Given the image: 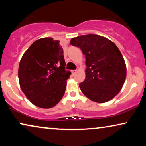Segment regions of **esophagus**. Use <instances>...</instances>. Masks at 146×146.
Returning a JSON list of instances; mask_svg holds the SVG:
<instances>
[{"label": "esophagus", "mask_w": 146, "mask_h": 146, "mask_svg": "<svg viewBox=\"0 0 146 146\" xmlns=\"http://www.w3.org/2000/svg\"><path fill=\"white\" fill-rule=\"evenodd\" d=\"M76 70H71V72H72V75H74L76 73Z\"/></svg>", "instance_id": "1"}]
</instances>
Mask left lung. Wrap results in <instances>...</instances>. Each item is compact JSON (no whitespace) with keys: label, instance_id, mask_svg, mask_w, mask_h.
I'll return each mask as SVG.
<instances>
[{"label":"left lung","instance_id":"1","mask_svg":"<svg viewBox=\"0 0 146 146\" xmlns=\"http://www.w3.org/2000/svg\"><path fill=\"white\" fill-rule=\"evenodd\" d=\"M70 44L80 48L86 57V78L79 84L84 94L98 103L113 98L126 78L124 59L116 45L93 34L73 38Z\"/></svg>","mask_w":146,"mask_h":146}]
</instances>
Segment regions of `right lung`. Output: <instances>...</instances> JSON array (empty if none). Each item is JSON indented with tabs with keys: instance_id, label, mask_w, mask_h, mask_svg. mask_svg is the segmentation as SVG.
I'll return each mask as SVG.
<instances>
[{
	"instance_id": "right-lung-1",
	"label": "right lung",
	"mask_w": 146,
	"mask_h": 146,
	"mask_svg": "<svg viewBox=\"0 0 146 146\" xmlns=\"http://www.w3.org/2000/svg\"><path fill=\"white\" fill-rule=\"evenodd\" d=\"M59 40L43 38L36 40L20 62V86L31 103L50 108L62 98L71 72L65 70L63 49Z\"/></svg>"
}]
</instances>
